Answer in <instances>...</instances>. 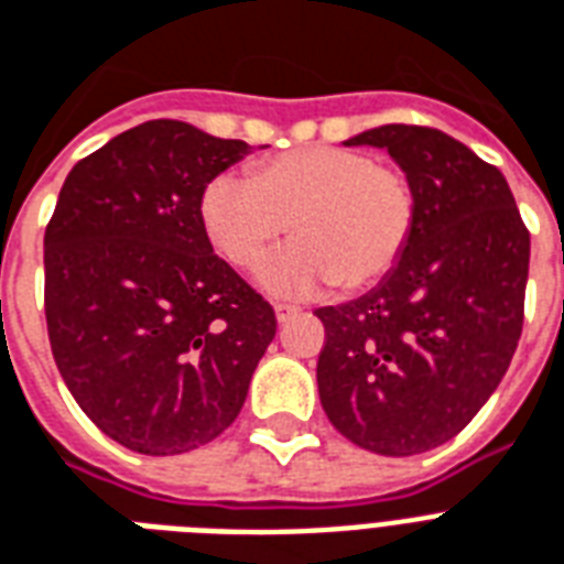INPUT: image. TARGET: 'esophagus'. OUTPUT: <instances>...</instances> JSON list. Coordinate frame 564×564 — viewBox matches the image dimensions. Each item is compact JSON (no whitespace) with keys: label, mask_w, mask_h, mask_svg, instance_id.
<instances>
[{"label":"esophagus","mask_w":564,"mask_h":564,"mask_svg":"<svg viewBox=\"0 0 564 564\" xmlns=\"http://www.w3.org/2000/svg\"><path fill=\"white\" fill-rule=\"evenodd\" d=\"M299 313L301 310L292 307V304H278V307H274V318H278V325H286V322L299 316Z\"/></svg>","instance_id":"1"}]
</instances>
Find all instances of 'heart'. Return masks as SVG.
Listing matches in <instances>:
<instances>
[{
  "label": "heart",
  "instance_id": "1",
  "mask_svg": "<svg viewBox=\"0 0 564 564\" xmlns=\"http://www.w3.org/2000/svg\"><path fill=\"white\" fill-rule=\"evenodd\" d=\"M213 248L251 269L290 228L295 242L269 257L260 283L278 299H304L339 283L360 292L401 263L415 228V193L369 152L310 145L263 161L251 178L221 172L202 193Z\"/></svg>",
  "mask_w": 564,
  "mask_h": 564
}]
</instances>
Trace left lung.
<instances>
[{
  "label": "left lung",
  "instance_id": "8db88e82",
  "mask_svg": "<svg viewBox=\"0 0 564 564\" xmlns=\"http://www.w3.org/2000/svg\"><path fill=\"white\" fill-rule=\"evenodd\" d=\"M415 193L401 263L360 299L322 307L318 398L354 445L412 456L451 442L507 375L524 325L530 234L500 170L445 131L380 126Z\"/></svg>",
  "mask_w": 564,
  "mask_h": 564
}]
</instances>
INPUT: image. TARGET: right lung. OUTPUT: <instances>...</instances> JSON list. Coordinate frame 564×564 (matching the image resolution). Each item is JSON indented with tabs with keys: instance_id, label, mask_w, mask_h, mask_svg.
<instances>
[{
	"instance_id": "1",
	"label": "right lung",
	"mask_w": 564,
	"mask_h": 564,
	"mask_svg": "<svg viewBox=\"0 0 564 564\" xmlns=\"http://www.w3.org/2000/svg\"><path fill=\"white\" fill-rule=\"evenodd\" d=\"M251 152L149 119L75 163L57 195L48 343L87 419L134 454H187L228 430L274 339L272 307L213 254L198 210Z\"/></svg>"
}]
</instances>
